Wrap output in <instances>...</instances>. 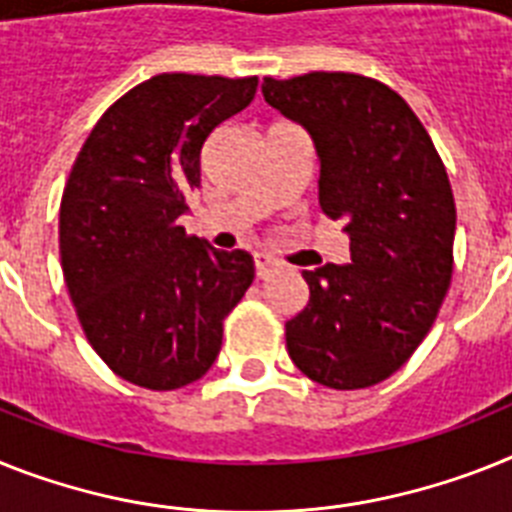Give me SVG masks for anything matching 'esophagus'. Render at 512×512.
<instances>
[{
  "mask_svg": "<svg viewBox=\"0 0 512 512\" xmlns=\"http://www.w3.org/2000/svg\"><path fill=\"white\" fill-rule=\"evenodd\" d=\"M252 260H255V276L257 278H268L270 273H276V270L281 268V263H278L276 257L265 255V252H255V255H252Z\"/></svg>",
  "mask_w": 512,
  "mask_h": 512,
  "instance_id": "1",
  "label": "esophagus"
}]
</instances>
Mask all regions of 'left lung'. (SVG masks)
<instances>
[{"instance_id":"left-lung-1","label":"left lung","mask_w":512,"mask_h":512,"mask_svg":"<svg viewBox=\"0 0 512 512\" xmlns=\"http://www.w3.org/2000/svg\"><path fill=\"white\" fill-rule=\"evenodd\" d=\"M263 96L312 137L320 210L351 252V263L302 273L309 302L286 322L291 362L325 388L377 385L409 362L448 294V171L409 103L372 77H265Z\"/></svg>"}]
</instances>
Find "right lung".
Masks as SVG:
<instances>
[{"instance_id": "1", "label": "right lung", "mask_w": 512, "mask_h": 512, "mask_svg": "<svg viewBox=\"0 0 512 512\" xmlns=\"http://www.w3.org/2000/svg\"><path fill=\"white\" fill-rule=\"evenodd\" d=\"M255 90L257 77H150L109 106L72 166L59 208L64 281L93 351L132 385L200 380L255 278L244 249H213L176 223L200 187L205 140Z\"/></svg>"}]
</instances>
